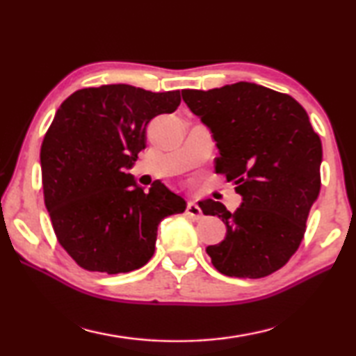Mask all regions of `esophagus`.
<instances>
[{"instance_id": "esophagus-1", "label": "esophagus", "mask_w": 356, "mask_h": 356, "mask_svg": "<svg viewBox=\"0 0 356 356\" xmlns=\"http://www.w3.org/2000/svg\"><path fill=\"white\" fill-rule=\"evenodd\" d=\"M186 213H188L190 216H193L195 220H201L202 218V210L200 209V206H197L196 202L190 201L188 204H186Z\"/></svg>"}]
</instances>
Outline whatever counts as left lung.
Instances as JSON below:
<instances>
[{
  "instance_id": "obj_1",
  "label": "left lung",
  "mask_w": 356,
  "mask_h": 356,
  "mask_svg": "<svg viewBox=\"0 0 356 356\" xmlns=\"http://www.w3.org/2000/svg\"><path fill=\"white\" fill-rule=\"evenodd\" d=\"M182 97L212 131L216 174L242 196L234 213L221 202H200L204 215L226 225L225 240L206 250L213 267L236 278L272 275L298 250L321 191L322 143L308 113L291 95L246 81L184 89Z\"/></svg>"
}]
</instances>
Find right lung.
Returning a JSON list of instances; mask_svg holds the SVG:
<instances>
[{
	"label": "right lung",
	"mask_w": 356,
	"mask_h": 356,
	"mask_svg": "<svg viewBox=\"0 0 356 356\" xmlns=\"http://www.w3.org/2000/svg\"><path fill=\"white\" fill-rule=\"evenodd\" d=\"M179 105V91L104 84L59 106L40 147L42 188L58 242L81 268L116 275L143 267L160 221L185 210L159 180L144 191L125 172L146 147L150 119Z\"/></svg>",
	"instance_id": "1"
}]
</instances>
